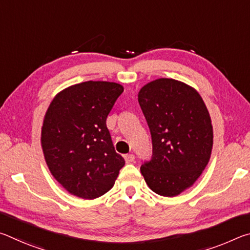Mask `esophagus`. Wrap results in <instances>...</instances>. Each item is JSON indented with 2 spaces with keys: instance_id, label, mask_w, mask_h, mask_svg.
Listing matches in <instances>:
<instances>
[{
  "instance_id": "obj_1",
  "label": "esophagus",
  "mask_w": 250,
  "mask_h": 250,
  "mask_svg": "<svg viewBox=\"0 0 250 250\" xmlns=\"http://www.w3.org/2000/svg\"><path fill=\"white\" fill-rule=\"evenodd\" d=\"M134 159H135V156L133 154H126V155H125V160L126 163L133 162Z\"/></svg>"
}]
</instances>
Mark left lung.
I'll list each match as a JSON object with an SVG mask.
<instances>
[{
    "mask_svg": "<svg viewBox=\"0 0 250 250\" xmlns=\"http://www.w3.org/2000/svg\"><path fill=\"white\" fill-rule=\"evenodd\" d=\"M138 101L152 138V158L142 164V175L159 195H179L195 183L209 161L208 110L193 87L171 78L145 84Z\"/></svg>",
    "mask_w": 250,
    "mask_h": 250,
    "instance_id": "left-lung-1",
    "label": "left lung"
}]
</instances>
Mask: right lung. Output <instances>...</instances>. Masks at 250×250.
I'll return each mask as SVG.
<instances>
[{
  "label": "right lung",
  "instance_id": "add662e5",
  "mask_svg": "<svg viewBox=\"0 0 250 250\" xmlns=\"http://www.w3.org/2000/svg\"><path fill=\"white\" fill-rule=\"evenodd\" d=\"M124 87L76 83L55 96L44 117L42 147L52 175L75 196L94 200L112 188L125 166L105 125Z\"/></svg>",
  "mask_w": 250,
  "mask_h": 250
}]
</instances>
